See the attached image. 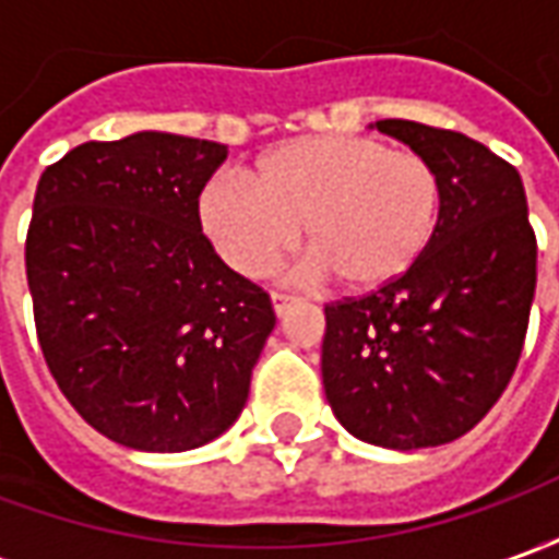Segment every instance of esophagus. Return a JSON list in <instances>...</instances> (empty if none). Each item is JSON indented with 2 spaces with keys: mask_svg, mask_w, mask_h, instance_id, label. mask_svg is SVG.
<instances>
[{
  "mask_svg": "<svg viewBox=\"0 0 559 559\" xmlns=\"http://www.w3.org/2000/svg\"><path fill=\"white\" fill-rule=\"evenodd\" d=\"M293 302H296V296H293V293H284V290L272 293V305H275V314L278 317L287 314V308H290Z\"/></svg>",
  "mask_w": 559,
  "mask_h": 559,
  "instance_id": "obj_1",
  "label": "esophagus"
}]
</instances>
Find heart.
<instances>
[{"label":"heart","mask_w":559,"mask_h":559,"mask_svg":"<svg viewBox=\"0 0 559 559\" xmlns=\"http://www.w3.org/2000/svg\"><path fill=\"white\" fill-rule=\"evenodd\" d=\"M200 227L242 275H266L299 233L311 272L347 293H380L419 266L440 230L443 185L428 158L377 138L290 140L254 179L224 170L200 191Z\"/></svg>","instance_id":"1"}]
</instances>
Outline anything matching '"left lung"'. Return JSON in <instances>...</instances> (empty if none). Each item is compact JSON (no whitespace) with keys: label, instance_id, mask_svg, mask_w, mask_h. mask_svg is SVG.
I'll return each mask as SVG.
<instances>
[{"label":"left lung","instance_id":"1","mask_svg":"<svg viewBox=\"0 0 559 559\" xmlns=\"http://www.w3.org/2000/svg\"><path fill=\"white\" fill-rule=\"evenodd\" d=\"M377 131L433 164L440 230L399 284L323 308L320 368L353 437L411 452L457 440L509 386L536 293V233L518 170L479 140L411 119Z\"/></svg>","mask_w":559,"mask_h":559}]
</instances>
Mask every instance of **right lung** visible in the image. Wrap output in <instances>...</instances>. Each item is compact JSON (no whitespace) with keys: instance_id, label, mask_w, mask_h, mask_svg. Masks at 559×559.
Returning <instances> with one entry per match:
<instances>
[{"instance_id":"right-lung-1","label":"right lung","mask_w":559,"mask_h":559,"mask_svg":"<svg viewBox=\"0 0 559 559\" xmlns=\"http://www.w3.org/2000/svg\"><path fill=\"white\" fill-rule=\"evenodd\" d=\"M227 158L212 140H90L41 173L26 281L44 362L92 428L140 452H188L239 419L275 329L272 299L200 227Z\"/></svg>"}]
</instances>
